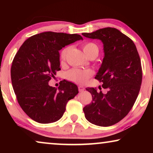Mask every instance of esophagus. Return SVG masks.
Wrapping results in <instances>:
<instances>
[{
  "label": "esophagus",
  "instance_id": "esophagus-1",
  "mask_svg": "<svg viewBox=\"0 0 153 153\" xmlns=\"http://www.w3.org/2000/svg\"><path fill=\"white\" fill-rule=\"evenodd\" d=\"M78 88H79V92H83L85 90L84 87L82 86V85H79V86L78 87Z\"/></svg>",
  "mask_w": 153,
  "mask_h": 153
}]
</instances>
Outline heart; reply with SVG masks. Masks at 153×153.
I'll use <instances>...</instances> for the list:
<instances>
[{
    "mask_svg": "<svg viewBox=\"0 0 153 153\" xmlns=\"http://www.w3.org/2000/svg\"><path fill=\"white\" fill-rule=\"evenodd\" d=\"M83 50L87 56H89L90 54H95L97 56L98 53H99V48H98L97 45H95L93 42L85 43L83 46ZM67 51H68V49L65 48L60 53V59L62 60H65V58ZM92 74H93V72L91 70L74 68L67 72L66 78L68 80L74 81V82L82 83L85 82Z\"/></svg>",
    "mask_w": 153,
    "mask_h": 153,
    "instance_id": "heart-1",
    "label": "heart"
}]
</instances>
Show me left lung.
Instances as JSON below:
<instances>
[{
    "mask_svg": "<svg viewBox=\"0 0 153 153\" xmlns=\"http://www.w3.org/2000/svg\"><path fill=\"white\" fill-rule=\"evenodd\" d=\"M87 38L100 39L103 44L104 58L95 75L107 93L96 88H86L93 102L83 108L85 117L92 124L113 125L124 118L134 104L142 81L141 60L130 38L114 28H104L82 33Z\"/></svg>",
    "mask_w": 153,
    "mask_h": 153,
    "instance_id": "1",
    "label": "left lung"
}]
</instances>
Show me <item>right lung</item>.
Segmentation results:
<instances>
[{
    "instance_id": "1",
    "label": "right lung",
    "mask_w": 153,
    "mask_h": 153,
    "mask_svg": "<svg viewBox=\"0 0 153 153\" xmlns=\"http://www.w3.org/2000/svg\"><path fill=\"white\" fill-rule=\"evenodd\" d=\"M81 39L78 34L44 32L27 39L14 56L12 87L20 106L33 120L42 124L58 120L68 102L79 93L74 83L62 81L56 88L49 81L60 70V50Z\"/></svg>"
}]
</instances>
